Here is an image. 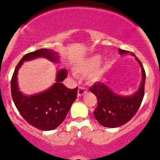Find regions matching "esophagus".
Segmentation results:
<instances>
[{
	"label": "esophagus",
	"mask_w": 160,
	"mask_h": 160,
	"mask_svg": "<svg viewBox=\"0 0 160 160\" xmlns=\"http://www.w3.org/2000/svg\"><path fill=\"white\" fill-rule=\"evenodd\" d=\"M87 89L83 87H79L78 88V96H82V95L86 93Z\"/></svg>",
	"instance_id": "34e87169"
}]
</instances>
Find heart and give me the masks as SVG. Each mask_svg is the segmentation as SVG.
I'll return each mask as SVG.
<instances>
[{
	"label": "heart",
	"mask_w": 160,
	"mask_h": 160,
	"mask_svg": "<svg viewBox=\"0 0 160 160\" xmlns=\"http://www.w3.org/2000/svg\"><path fill=\"white\" fill-rule=\"evenodd\" d=\"M100 63H101V57L98 56H93V57H91L89 59H88L82 65L76 67L75 71L77 73L82 74V75H90V74L93 73L98 68ZM100 76H101V72H95L92 75V80H97L99 78Z\"/></svg>",
	"instance_id": "1"
}]
</instances>
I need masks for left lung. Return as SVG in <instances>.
<instances>
[{
    "label": "left lung",
    "instance_id": "obj_1",
    "mask_svg": "<svg viewBox=\"0 0 160 160\" xmlns=\"http://www.w3.org/2000/svg\"><path fill=\"white\" fill-rule=\"evenodd\" d=\"M121 54H126L128 51L119 49ZM134 56L135 54L132 53ZM139 62L142 72V81L136 93L132 96L123 97L116 95L101 83H95L90 87V90L97 97L98 107L93 114L101 125L104 127L116 128L129 122L139 108L145 93L146 72L141 61L135 57Z\"/></svg>",
    "mask_w": 160,
    "mask_h": 160
}]
</instances>
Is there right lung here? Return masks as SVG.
Instances as JSON below:
<instances>
[{
    "mask_svg": "<svg viewBox=\"0 0 160 160\" xmlns=\"http://www.w3.org/2000/svg\"><path fill=\"white\" fill-rule=\"evenodd\" d=\"M37 57H46L54 62L58 61L56 52L46 49L25 54L13 73L11 82V96L18 111L29 125L38 129L49 131L57 128L63 122L77 98V88L69 89L61 83L67 77V70H61L57 73L56 83L49 90L33 96L22 94L18 88V71L24 61Z\"/></svg>",
    "mask_w": 160,
    "mask_h": 160,
    "instance_id": "right-lung-1",
    "label": "right lung"
}]
</instances>
